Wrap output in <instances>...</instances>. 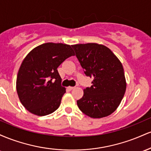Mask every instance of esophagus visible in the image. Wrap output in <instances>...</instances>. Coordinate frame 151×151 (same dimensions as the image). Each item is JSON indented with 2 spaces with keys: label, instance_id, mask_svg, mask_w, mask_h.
<instances>
[{
  "label": "esophagus",
  "instance_id": "34e87169",
  "mask_svg": "<svg viewBox=\"0 0 151 151\" xmlns=\"http://www.w3.org/2000/svg\"><path fill=\"white\" fill-rule=\"evenodd\" d=\"M67 89H68L69 90H70V91H71V90H72V89H74V87H73V86H68V87H67Z\"/></svg>",
  "mask_w": 151,
  "mask_h": 151
}]
</instances>
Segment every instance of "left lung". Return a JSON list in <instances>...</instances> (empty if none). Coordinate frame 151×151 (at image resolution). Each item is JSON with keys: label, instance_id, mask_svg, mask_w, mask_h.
<instances>
[{"label": "left lung", "instance_id": "left-lung-1", "mask_svg": "<svg viewBox=\"0 0 151 151\" xmlns=\"http://www.w3.org/2000/svg\"><path fill=\"white\" fill-rule=\"evenodd\" d=\"M91 85L84 89L77 103L84 114L93 119L108 116L116 111L125 93L126 81L120 60L109 48L96 43L72 45Z\"/></svg>", "mask_w": 151, "mask_h": 151}]
</instances>
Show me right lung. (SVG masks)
I'll use <instances>...</instances> for the list:
<instances>
[{
	"mask_svg": "<svg viewBox=\"0 0 151 151\" xmlns=\"http://www.w3.org/2000/svg\"><path fill=\"white\" fill-rule=\"evenodd\" d=\"M74 55L70 45L53 42L40 45L27 54L19 69L16 89L28 111L42 116L59 108L66 89L61 86L58 67Z\"/></svg>",
	"mask_w": 151,
	"mask_h": 151,
	"instance_id": "1",
	"label": "right lung"
}]
</instances>
